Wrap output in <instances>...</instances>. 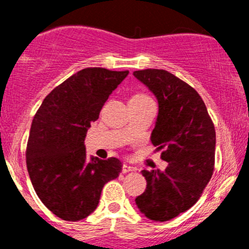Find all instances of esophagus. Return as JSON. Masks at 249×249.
Returning a JSON list of instances; mask_svg holds the SVG:
<instances>
[{
	"label": "esophagus",
	"instance_id": "esophagus-1",
	"mask_svg": "<svg viewBox=\"0 0 249 249\" xmlns=\"http://www.w3.org/2000/svg\"><path fill=\"white\" fill-rule=\"evenodd\" d=\"M135 167L134 166H130V165H127V164H124L123 165V173H127V172H131V171H135Z\"/></svg>",
	"mask_w": 249,
	"mask_h": 249
}]
</instances>
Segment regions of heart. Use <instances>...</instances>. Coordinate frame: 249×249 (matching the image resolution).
Here are the masks:
<instances>
[{
  "label": "heart",
  "instance_id": "b5f03b06",
  "mask_svg": "<svg viewBox=\"0 0 249 249\" xmlns=\"http://www.w3.org/2000/svg\"><path fill=\"white\" fill-rule=\"evenodd\" d=\"M147 97L148 96H145V95L143 94H136L131 97V100H142V99H147Z\"/></svg>",
  "mask_w": 249,
  "mask_h": 249
}]
</instances>
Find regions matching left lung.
<instances>
[{
  "mask_svg": "<svg viewBox=\"0 0 249 249\" xmlns=\"http://www.w3.org/2000/svg\"><path fill=\"white\" fill-rule=\"evenodd\" d=\"M134 76L158 100L150 140L167 162L165 171L143 170L147 188L135 201L147 218L166 222L194 206L212 177L214 125L201 96L179 78L155 69L135 71Z\"/></svg>",
  "mask_w": 249,
  "mask_h": 249,
  "instance_id": "1",
  "label": "left lung"
}]
</instances>
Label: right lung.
<instances>
[{
	"label": "right lung",
	"instance_id": "add662e5",
	"mask_svg": "<svg viewBox=\"0 0 249 249\" xmlns=\"http://www.w3.org/2000/svg\"><path fill=\"white\" fill-rule=\"evenodd\" d=\"M129 71L80 70L43 100L32 120L26 165L34 189L48 210L76 222L96 210L104 185L122 172L117 158L88 160L84 140L91 122Z\"/></svg>",
	"mask_w": 249,
	"mask_h": 249
}]
</instances>
